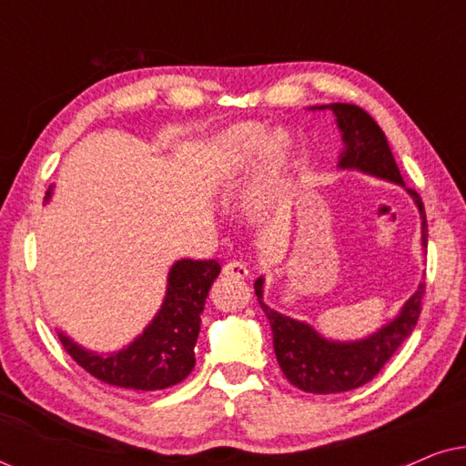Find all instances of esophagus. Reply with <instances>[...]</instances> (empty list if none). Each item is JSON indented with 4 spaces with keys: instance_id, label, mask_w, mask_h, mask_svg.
Instances as JSON below:
<instances>
[{
    "instance_id": "obj_1",
    "label": "esophagus",
    "mask_w": 466,
    "mask_h": 466,
    "mask_svg": "<svg viewBox=\"0 0 466 466\" xmlns=\"http://www.w3.org/2000/svg\"><path fill=\"white\" fill-rule=\"evenodd\" d=\"M222 276L233 278V279H244L248 276V267L241 260H228V263L222 267Z\"/></svg>"
}]
</instances>
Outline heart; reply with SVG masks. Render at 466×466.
Wrapping results in <instances>:
<instances>
[{
    "instance_id": "b5f03b06",
    "label": "heart",
    "mask_w": 466,
    "mask_h": 466,
    "mask_svg": "<svg viewBox=\"0 0 466 466\" xmlns=\"http://www.w3.org/2000/svg\"><path fill=\"white\" fill-rule=\"evenodd\" d=\"M265 146V131L257 125H244L233 129L220 139L212 158V176L216 180H233ZM273 161H282L286 157V139L278 137L269 144Z\"/></svg>"
}]
</instances>
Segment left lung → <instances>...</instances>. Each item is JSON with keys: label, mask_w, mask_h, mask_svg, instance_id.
Returning a JSON list of instances; mask_svg holds the SVG:
<instances>
[{"label": "left lung", "mask_w": 466, "mask_h": 466, "mask_svg": "<svg viewBox=\"0 0 466 466\" xmlns=\"http://www.w3.org/2000/svg\"><path fill=\"white\" fill-rule=\"evenodd\" d=\"M337 116V125L343 133V148L339 157V167L360 169L367 174L386 177L397 184H403V176L394 161L390 146L386 142L380 125L354 104H330L320 106ZM410 195L418 203L422 216V244L426 248V214L424 203L416 190L410 188ZM254 292L269 318L273 330V348L286 380L299 390L311 394H335L354 390L367 381H371L381 371L388 359L397 352L400 343L416 329L426 284H420L397 320H392L378 333L354 343H335L322 339L309 324L292 320L289 316L278 314L263 303V278L254 282Z\"/></svg>", "instance_id": "left-lung-1"}]
</instances>
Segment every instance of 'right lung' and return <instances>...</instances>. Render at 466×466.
Instances as JSON below:
<instances>
[{
	"label": "right lung",
	"mask_w": 466,
	"mask_h": 466,
	"mask_svg": "<svg viewBox=\"0 0 466 466\" xmlns=\"http://www.w3.org/2000/svg\"><path fill=\"white\" fill-rule=\"evenodd\" d=\"M220 273L216 260H177L167 278V295L148 329L116 354H93L59 335L63 350L93 378L127 390H163L195 367V343L209 286Z\"/></svg>",
	"instance_id": "add662e5"
}]
</instances>
